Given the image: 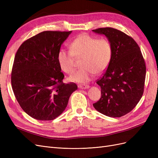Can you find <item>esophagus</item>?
I'll list each match as a JSON object with an SVG mask.
<instances>
[{"label":"esophagus","mask_w":158,"mask_h":158,"mask_svg":"<svg viewBox=\"0 0 158 158\" xmlns=\"http://www.w3.org/2000/svg\"><path fill=\"white\" fill-rule=\"evenodd\" d=\"M78 88L81 89H88L89 88V85L87 84H80L78 85Z\"/></svg>","instance_id":"1"}]
</instances>
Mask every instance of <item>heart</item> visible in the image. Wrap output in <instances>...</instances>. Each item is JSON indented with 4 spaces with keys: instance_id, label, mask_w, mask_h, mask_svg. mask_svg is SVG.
Returning a JSON list of instances; mask_svg holds the SVG:
<instances>
[{
    "instance_id": "1",
    "label": "heart",
    "mask_w": 158,
    "mask_h": 158,
    "mask_svg": "<svg viewBox=\"0 0 158 158\" xmlns=\"http://www.w3.org/2000/svg\"><path fill=\"white\" fill-rule=\"evenodd\" d=\"M70 50L62 49L57 55L60 69L67 74L73 73L76 59H80L81 68L70 76V80L86 82L95 74H101L108 67L112 59L113 47L106 38L98 39L88 33H82L69 44Z\"/></svg>"
}]
</instances>
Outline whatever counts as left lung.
Instances as JSON below:
<instances>
[{
    "instance_id": "left-lung-1",
    "label": "left lung",
    "mask_w": 158,
    "mask_h": 158,
    "mask_svg": "<svg viewBox=\"0 0 158 158\" xmlns=\"http://www.w3.org/2000/svg\"><path fill=\"white\" fill-rule=\"evenodd\" d=\"M92 31L106 35L113 47L110 64L96 82L101 88V98L93 106L105 115L121 117L136 107L144 93V57L137 43L124 32L112 27Z\"/></svg>"
}]
</instances>
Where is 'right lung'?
<instances>
[{
    "instance_id": "right-lung-1",
    "label": "right lung",
    "mask_w": 158,
    "mask_h": 158,
    "mask_svg": "<svg viewBox=\"0 0 158 158\" xmlns=\"http://www.w3.org/2000/svg\"><path fill=\"white\" fill-rule=\"evenodd\" d=\"M71 32H41L23 42L14 57L11 74L14 95L23 111L37 120L58 117L78 89L74 82L63 83L64 75L57 60L61 45Z\"/></svg>"
}]
</instances>
